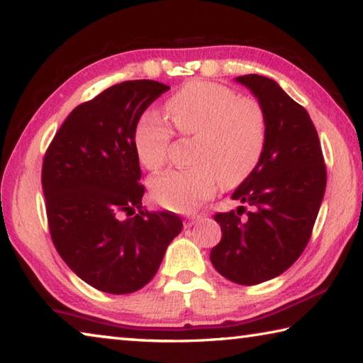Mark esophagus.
I'll return each mask as SVG.
<instances>
[{
  "label": "esophagus",
  "instance_id": "1",
  "mask_svg": "<svg viewBox=\"0 0 363 363\" xmlns=\"http://www.w3.org/2000/svg\"><path fill=\"white\" fill-rule=\"evenodd\" d=\"M200 218H201V214H190V216L186 218V223H184V225H186V227H192Z\"/></svg>",
  "mask_w": 363,
  "mask_h": 363
}]
</instances>
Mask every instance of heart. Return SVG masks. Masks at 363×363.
Instances as JSON below:
<instances>
[{
  "mask_svg": "<svg viewBox=\"0 0 363 363\" xmlns=\"http://www.w3.org/2000/svg\"><path fill=\"white\" fill-rule=\"evenodd\" d=\"M174 130L194 138L192 168L169 169L152 181V195L168 210L187 213L211 199L219 182L235 187L253 173L267 139L259 102L238 97L224 84L192 79L167 101ZM173 130L157 112L140 116L133 134L134 152L147 169L167 162Z\"/></svg>",
  "mask_w": 363,
  "mask_h": 363,
  "instance_id": "heart-1",
  "label": "heart"
}]
</instances>
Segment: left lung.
<instances>
[{"mask_svg":"<svg viewBox=\"0 0 363 363\" xmlns=\"http://www.w3.org/2000/svg\"><path fill=\"white\" fill-rule=\"evenodd\" d=\"M237 82L259 101L267 139L257 167L232 195L250 210L240 206L214 214L223 237L210 259L230 281L256 285L284 274L307 247L327 168L317 130L303 106L270 78L251 73Z\"/></svg>","mask_w":363,"mask_h":363,"instance_id":"8db88e82","label":"left lung"}]
</instances>
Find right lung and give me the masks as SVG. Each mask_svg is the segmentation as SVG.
Wrapping results in <instances>:
<instances>
[{
	"instance_id": "right-lung-1",
	"label": "right lung",
	"mask_w": 363,
	"mask_h": 363,
	"mask_svg": "<svg viewBox=\"0 0 363 363\" xmlns=\"http://www.w3.org/2000/svg\"><path fill=\"white\" fill-rule=\"evenodd\" d=\"M169 86L153 79L113 84L67 116L43 158L49 233L73 272L97 290L126 294L157 274L182 230L169 211H139L145 189L133 134Z\"/></svg>"
}]
</instances>
